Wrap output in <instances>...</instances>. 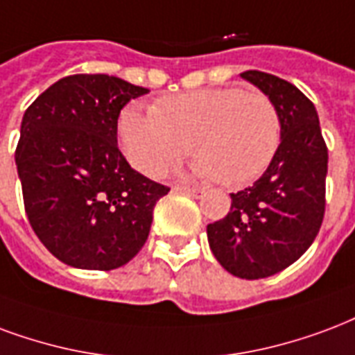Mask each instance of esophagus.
Masks as SVG:
<instances>
[{
	"label": "esophagus",
	"instance_id": "34e87169",
	"mask_svg": "<svg viewBox=\"0 0 355 355\" xmlns=\"http://www.w3.org/2000/svg\"><path fill=\"white\" fill-rule=\"evenodd\" d=\"M175 191H178V193H186V196H190V198H201L205 193L201 188H190V186H175Z\"/></svg>",
	"mask_w": 355,
	"mask_h": 355
}]
</instances>
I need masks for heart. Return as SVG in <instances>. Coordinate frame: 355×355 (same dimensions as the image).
<instances>
[{
	"label": "heart",
	"mask_w": 355,
	"mask_h": 355,
	"mask_svg": "<svg viewBox=\"0 0 355 355\" xmlns=\"http://www.w3.org/2000/svg\"><path fill=\"white\" fill-rule=\"evenodd\" d=\"M280 116L271 97L241 88H211L159 99L154 109L128 105L118 116L122 152L146 177H162L190 150L193 169L225 186L263 173L280 146Z\"/></svg>",
	"instance_id": "1"
}]
</instances>
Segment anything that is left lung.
Instances as JSON below:
<instances>
[{"label":"left lung","instance_id":"8db88e82","mask_svg":"<svg viewBox=\"0 0 355 355\" xmlns=\"http://www.w3.org/2000/svg\"><path fill=\"white\" fill-rule=\"evenodd\" d=\"M241 77L277 107L280 146L254 184L231 193L227 216L207 225V237L225 271L256 280L284 271L314 243L325 212L327 146L316 107L299 88L261 71Z\"/></svg>","mask_w":355,"mask_h":355}]
</instances>
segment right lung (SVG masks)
I'll use <instances>...</instances> for the list:
<instances>
[{
	"mask_svg": "<svg viewBox=\"0 0 355 355\" xmlns=\"http://www.w3.org/2000/svg\"><path fill=\"white\" fill-rule=\"evenodd\" d=\"M148 94L109 75H71L24 112L15 162L26 214L65 265L111 271L137 256L169 188L131 169L118 150V116Z\"/></svg>",
	"mask_w": 355,
	"mask_h": 355,
	"instance_id": "1",
	"label": "right lung"
}]
</instances>
